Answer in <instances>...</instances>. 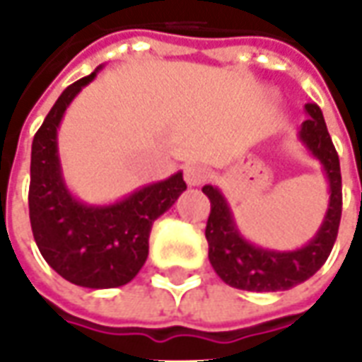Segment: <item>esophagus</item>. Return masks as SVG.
I'll use <instances>...</instances> for the list:
<instances>
[{"instance_id":"esophagus-1","label":"esophagus","mask_w":362,"mask_h":362,"mask_svg":"<svg viewBox=\"0 0 362 362\" xmlns=\"http://www.w3.org/2000/svg\"><path fill=\"white\" fill-rule=\"evenodd\" d=\"M207 176H209L207 168L202 165H196V163L184 168V180H186L188 186H199V184H204L207 180Z\"/></svg>"}]
</instances>
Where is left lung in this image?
<instances>
[{"label": "left lung", "instance_id": "8db88e82", "mask_svg": "<svg viewBox=\"0 0 362 362\" xmlns=\"http://www.w3.org/2000/svg\"><path fill=\"white\" fill-rule=\"evenodd\" d=\"M306 118L300 126V141L318 158L329 182V205L322 227L310 243L293 252H275L254 246L238 233L227 199L219 189L204 186V194L211 202V213L205 227L209 244V262L227 285L243 291L273 293L287 291L310 279L326 264L334 248L341 221V170L339 157L318 104H304Z\"/></svg>", "mask_w": 362, "mask_h": 362}]
</instances>
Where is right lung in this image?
Masks as SVG:
<instances>
[{"label":"right lung","mask_w":362,"mask_h":362,"mask_svg":"<svg viewBox=\"0 0 362 362\" xmlns=\"http://www.w3.org/2000/svg\"><path fill=\"white\" fill-rule=\"evenodd\" d=\"M100 67L69 85L33 139L28 215L42 258L64 279L89 288L122 287L134 279L149 254L153 223L186 189L182 173L137 189L112 205L75 199L62 178L58 126L77 93Z\"/></svg>","instance_id":"right-lung-1"}]
</instances>
